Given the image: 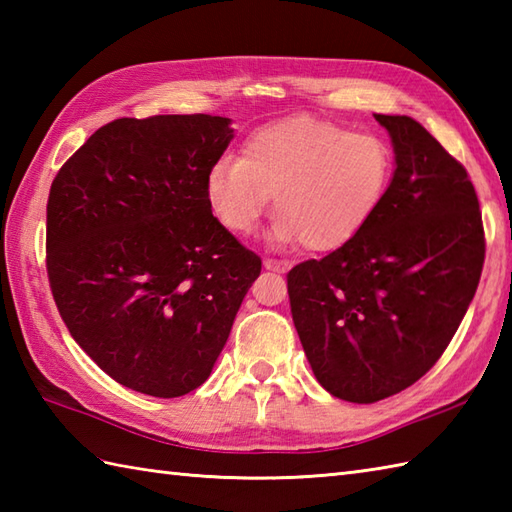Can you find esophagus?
I'll return each instance as SVG.
<instances>
[{"label": "esophagus", "instance_id": "obj_1", "mask_svg": "<svg viewBox=\"0 0 512 512\" xmlns=\"http://www.w3.org/2000/svg\"><path fill=\"white\" fill-rule=\"evenodd\" d=\"M264 268H266V270H275V273H286V270L290 268V262H286V259L266 257V259H264Z\"/></svg>", "mask_w": 512, "mask_h": 512}]
</instances>
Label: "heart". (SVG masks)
<instances>
[{
    "instance_id": "heart-1",
    "label": "heart",
    "mask_w": 512,
    "mask_h": 512,
    "mask_svg": "<svg viewBox=\"0 0 512 512\" xmlns=\"http://www.w3.org/2000/svg\"><path fill=\"white\" fill-rule=\"evenodd\" d=\"M391 176L394 151L380 136L295 116L250 134L239 158L217 160L206 198L226 231L248 235L275 195L277 242L330 253L369 222Z\"/></svg>"
}]
</instances>
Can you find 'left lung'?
<instances>
[{
    "label": "left lung",
    "mask_w": 512,
    "mask_h": 512,
    "mask_svg": "<svg viewBox=\"0 0 512 512\" xmlns=\"http://www.w3.org/2000/svg\"><path fill=\"white\" fill-rule=\"evenodd\" d=\"M376 121L396 154L383 202L345 246L288 273L292 321L314 376L358 405L398 394L438 363L486 253L466 169L413 118Z\"/></svg>",
    "instance_id": "1"
}]
</instances>
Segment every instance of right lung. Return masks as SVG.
<instances>
[{
	"label": "right lung",
	"instance_id": "right-lung-1",
	"mask_svg": "<svg viewBox=\"0 0 512 512\" xmlns=\"http://www.w3.org/2000/svg\"><path fill=\"white\" fill-rule=\"evenodd\" d=\"M228 118H116L52 180L46 270L72 339L116 383L178 398L209 378L262 259L213 217Z\"/></svg>",
	"mask_w": 512,
	"mask_h": 512
}]
</instances>
